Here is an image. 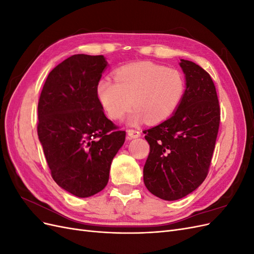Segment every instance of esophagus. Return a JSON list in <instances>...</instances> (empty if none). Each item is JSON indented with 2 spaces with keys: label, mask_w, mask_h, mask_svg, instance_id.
<instances>
[{
  "label": "esophagus",
  "mask_w": 254,
  "mask_h": 254,
  "mask_svg": "<svg viewBox=\"0 0 254 254\" xmlns=\"http://www.w3.org/2000/svg\"><path fill=\"white\" fill-rule=\"evenodd\" d=\"M127 134L129 135V137H131V139H135V137L141 136V132L139 130H135V129H128Z\"/></svg>",
  "instance_id": "1"
}]
</instances>
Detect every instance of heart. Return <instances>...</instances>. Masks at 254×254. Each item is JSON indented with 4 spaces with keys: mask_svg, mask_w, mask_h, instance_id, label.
<instances>
[{
    "mask_svg": "<svg viewBox=\"0 0 254 254\" xmlns=\"http://www.w3.org/2000/svg\"><path fill=\"white\" fill-rule=\"evenodd\" d=\"M114 80L103 77L96 84V94L111 120H120L131 106L128 117L132 125L144 120L157 124L168 119L178 108L186 90L182 74L175 68L151 63L119 67Z\"/></svg>",
    "mask_w": 254,
    "mask_h": 254,
    "instance_id": "obj_1",
    "label": "heart"
}]
</instances>
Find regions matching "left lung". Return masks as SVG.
<instances>
[{
  "instance_id": "8db88e82",
  "label": "left lung",
  "mask_w": 254,
  "mask_h": 254,
  "mask_svg": "<svg viewBox=\"0 0 254 254\" xmlns=\"http://www.w3.org/2000/svg\"><path fill=\"white\" fill-rule=\"evenodd\" d=\"M187 89L176 112L144 130L150 146L144 165L145 187L164 200H178L195 190L209 174L220 123L216 88L210 74L181 59Z\"/></svg>"
}]
</instances>
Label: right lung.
I'll return each mask as SVG.
<instances>
[{
	"label": "right lung",
	"mask_w": 254,
	"mask_h": 254,
	"mask_svg": "<svg viewBox=\"0 0 254 254\" xmlns=\"http://www.w3.org/2000/svg\"><path fill=\"white\" fill-rule=\"evenodd\" d=\"M103 55L77 54L50 72L38 102L37 131L51 175L60 188L84 198L109 180L111 162L126 132L106 118L96 84Z\"/></svg>",
	"instance_id": "obj_1"
}]
</instances>
